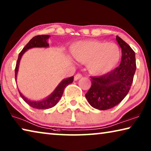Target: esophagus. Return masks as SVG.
<instances>
[{
    "label": "esophagus",
    "instance_id": "esophagus-1",
    "mask_svg": "<svg viewBox=\"0 0 151 151\" xmlns=\"http://www.w3.org/2000/svg\"><path fill=\"white\" fill-rule=\"evenodd\" d=\"M82 77V76L81 75L80 73H77L75 76H74V80L77 81V80H79V79H80Z\"/></svg>",
    "mask_w": 151,
    "mask_h": 151
}]
</instances>
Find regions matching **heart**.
<instances>
[{"mask_svg":"<svg viewBox=\"0 0 151 151\" xmlns=\"http://www.w3.org/2000/svg\"><path fill=\"white\" fill-rule=\"evenodd\" d=\"M73 57L83 63L93 75H102L111 71L120 59V50L113 43L87 40L76 44L71 50Z\"/></svg>","mask_w":151,"mask_h":151,"instance_id":"obj_1","label":"heart"}]
</instances>
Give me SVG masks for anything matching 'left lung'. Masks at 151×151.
<instances>
[{"mask_svg": "<svg viewBox=\"0 0 151 151\" xmlns=\"http://www.w3.org/2000/svg\"><path fill=\"white\" fill-rule=\"evenodd\" d=\"M116 40L122 48L121 63L105 75L91 77L92 86L85 95L90 105L99 110L114 107L126 97L136 71L135 52L119 36Z\"/></svg>", "mask_w": 151, "mask_h": 151, "instance_id": "left-lung-1", "label": "left lung"}]
</instances>
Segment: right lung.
<instances>
[{"label":"right lung","instance_id":"right-lung-1","mask_svg":"<svg viewBox=\"0 0 151 151\" xmlns=\"http://www.w3.org/2000/svg\"><path fill=\"white\" fill-rule=\"evenodd\" d=\"M50 38L49 35H39L34 37L29 40L28 43L25 46V47L23 48V50L19 52V57L16 63V67L15 69V81L17 80V75L18 73V69H19L20 60L22 59L23 55L27 51L28 49L32 48H47L49 46L48 43V40ZM73 81V76L63 80L61 82L59 83L56 88L55 89L51 94H50L46 99L41 100V101H32V100L27 99L24 95L21 93L19 90V94L22 98L24 100L25 103H27L32 107L38 109H47L52 108L55 105H57V103L62 97V95L63 94V91L67 86L69 83H72Z\"/></svg>","mask_w":151,"mask_h":151}]
</instances>
